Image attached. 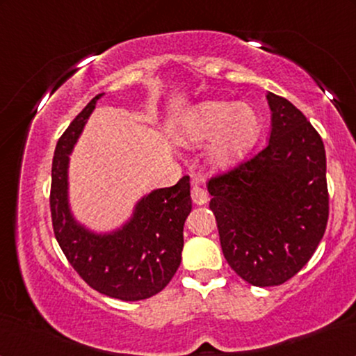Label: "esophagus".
I'll return each mask as SVG.
<instances>
[{"label": "esophagus", "mask_w": 356, "mask_h": 356, "mask_svg": "<svg viewBox=\"0 0 356 356\" xmlns=\"http://www.w3.org/2000/svg\"><path fill=\"white\" fill-rule=\"evenodd\" d=\"M191 199H193L194 204H197V206H202V204L207 202V194L202 188L193 186L191 188Z\"/></svg>", "instance_id": "obj_1"}]
</instances>
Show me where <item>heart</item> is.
<instances>
[{"mask_svg": "<svg viewBox=\"0 0 356 356\" xmlns=\"http://www.w3.org/2000/svg\"><path fill=\"white\" fill-rule=\"evenodd\" d=\"M261 129L259 113L248 104L204 102L188 116L184 138L202 144L212 141L209 157L216 165H227L241 157Z\"/></svg>", "mask_w": 356, "mask_h": 356, "instance_id": "b5f03b06", "label": "heart"}]
</instances>
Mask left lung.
<instances>
[{
	"label": "left lung",
	"mask_w": 356,
	"mask_h": 356,
	"mask_svg": "<svg viewBox=\"0 0 356 356\" xmlns=\"http://www.w3.org/2000/svg\"><path fill=\"white\" fill-rule=\"evenodd\" d=\"M269 144L207 183L223 256L256 286L280 285L303 269L329 218L324 143L284 97L267 92Z\"/></svg>",
	"instance_id": "left-lung-1"
}]
</instances>
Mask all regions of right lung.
Listing matches in <instances>:
<instances>
[{
    "label": "right lung",
    "instance_id": "obj_1",
    "mask_svg": "<svg viewBox=\"0 0 356 356\" xmlns=\"http://www.w3.org/2000/svg\"><path fill=\"white\" fill-rule=\"evenodd\" d=\"M100 97L95 95L58 139L50 189L53 232L87 285L111 298L145 300L170 284L181 262L183 225L191 212L189 177L143 197L134 217L111 235H94L77 225L67 207V162Z\"/></svg>",
    "mask_w": 356,
    "mask_h": 356
}]
</instances>
